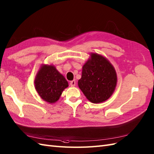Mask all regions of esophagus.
<instances>
[{"label":"esophagus","instance_id":"esophagus-1","mask_svg":"<svg viewBox=\"0 0 154 154\" xmlns=\"http://www.w3.org/2000/svg\"><path fill=\"white\" fill-rule=\"evenodd\" d=\"M69 84H70L71 87H74V86L75 85V80L71 81L70 82V83H69Z\"/></svg>","mask_w":154,"mask_h":154}]
</instances>
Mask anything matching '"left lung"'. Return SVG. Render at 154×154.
Instances as JSON below:
<instances>
[{
	"instance_id": "left-lung-1",
	"label": "left lung",
	"mask_w": 154,
	"mask_h": 154,
	"mask_svg": "<svg viewBox=\"0 0 154 154\" xmlns=\"http://www.w3.org/2000/svg\"><path fill=\"white\" fill-rule=\"evenodd\" d=\"M117 75L109 61L98 54H92L83 67L79 87L89 101L100 103L108 100L115 90Z\"/></svg>"
}]
</instances>
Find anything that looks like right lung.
<instances>
[{"instance_id":"right-lung-1","label":"right lung","mask_w":154,"mask_h":154,"mask_svg":"<svg viewBox=\"0 0 154 154\" xmlns=\"http://www.w3.org/2000/svg\"><path fill=\"white\" fill-rule=\"evenodd\" d=\"M35 88L45 101L54 103L60 98L68 83L54 66H42L35 81Z\"/></svg>"}]
</instances>
